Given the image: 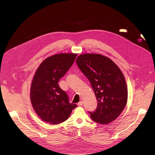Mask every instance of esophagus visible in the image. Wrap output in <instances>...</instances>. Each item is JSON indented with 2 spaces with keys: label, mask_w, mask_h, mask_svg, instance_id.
<instances>
[{
  "label": "esophagus",
  "mask_w": 155,
  "mask_h": 155,
  "mask_svg": "<svg viewBox=\"0 0 155 155\" xmlns=\"http://www.w3.org/2000/svg\"><path fill=\"white\" fill-rule=\"evenodd\" d=\"M83 101H80V102H79L78 103V106H81L82 105H83Z\"/></svg>",
  "instance_id": "1"
}]
</instances>
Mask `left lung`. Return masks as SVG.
<instances>
[{
	"instance_id": "obj_1",
	"label": "left lung",
	"mask_w": 155,
	"mask_h": 155,
	"mask_svg": "<svg viewBox=\"0 0 155 155\" xmlns=\"http://www.w3.org/2000/svg\"><path fill=\"white\" fill-rule=\"evenodd\" d=\"M76 62L90 80L98 101L95 111L89 112L91 119L102 124L116 120L127 101V84L121 71L113 61L99 54H80Z\"/></svg>"
}]
</instances>
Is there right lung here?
Segmentation results:
<instances>
[{"mask_svg": "<svg viewBox=\"0 0 155 155\" xmlns=\"http://www.w3.org/2000/svg\"><path fill=\"white\" fill-rule=\"evenodd\" d=\"M75 53H59L46 58L37 68L31 86L30 98L37 115L45 122L56 124L67 120L76 104L58 84L75 61Z\"/></svg>", "mask_w": 155, "mask_h": 155, "instance_id": "obj_1", "label": "right lung"}]
</instances>
